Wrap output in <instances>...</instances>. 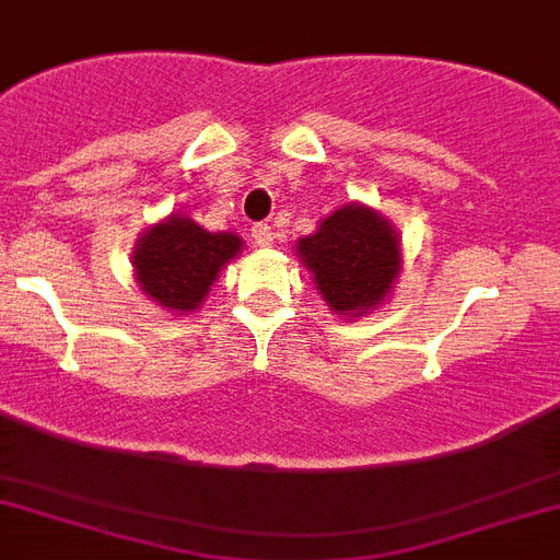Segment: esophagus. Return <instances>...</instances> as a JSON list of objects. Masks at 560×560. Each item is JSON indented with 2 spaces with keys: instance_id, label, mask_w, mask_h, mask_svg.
<instances>
[{
  "instance_id": "esophagus-1",
  "label": "esophagus",
  "mask_w": 560,
  "mask_h": 560,
  "mask_svg": "<svg viewBox=\"0 0 560 560\" xmlns=\"http://www.w3.org/2000/svg\"><path fill=\"white\" fill-rule=\"evenodd\" d=\"M253 241H256V247H272V241H276L272 226H267V224L253 226Z\"/></svg>"
}]
</instances>
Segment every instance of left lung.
I'll list each match as a JSON object with an SVG mask.
<instances>
[{"label": "left lung", "mask_w": 560, "mask_h": 560, "mask_svg": "<svg viewBox=\"0 0 560 560\" xmlns=\"http://www.w3.org/2000/svg\"><path fill=\"white\" fill-rule=\"evenodd\" d=\"M295 256L336 316L359 319L383 307L402 270V241L388 218L351 201L295 241Z\"/></svg>", "instance_id": "1"}]
</instances>
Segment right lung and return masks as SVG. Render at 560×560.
<instances>
[{"mask_svg": "<svg viewBox=\"0 0 560 560\" xmlns=\"http://www.w3.org/2000/svg\"><path fill=\"white\" fill-rule=\"evenodd\" d=\"M238 233H209L184 212H172L147 226L135 241L131 267L140 293L172 316L195 313L218 272L241 253Z\"/></svg>", "mask_w": 560, "mask_h": 560, "instance_id": "obj_1", "label": "right lung"}]
</instances>
